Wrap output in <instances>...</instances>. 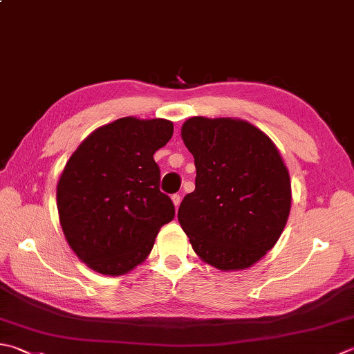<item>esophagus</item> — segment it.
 <instances>
[{"mask_svg":"<svg viewBox=\"0 0 354 354\" xmlns=\"http://www.w3.org/2000/svg\"><path fill=\"white\" fill-rule=\"evenodd\" d=\"M171 203L175 204V207H176V209H178L179 204H181V196H179L178 193H175V195H171Z\"/></svg>","mask_w":354,"mask_h":354,"instance_id":"esophagus-1","label":"esophagus"}]
</instances>
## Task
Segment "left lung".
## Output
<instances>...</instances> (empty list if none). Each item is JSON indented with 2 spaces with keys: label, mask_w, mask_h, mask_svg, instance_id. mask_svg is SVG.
I'll return each mask as SVG.
<instances>
[{
  "label": "left lung",
  "mask_w": 354,
  "mask_h": 354,
  "mask_svg": "<svg viewBox=\"0 0 354 354\" xmlns=\"http://www.w3.org/2000/svg\"><path fill=\"white\" fill-rule=\"evenodd\" d=\"M181 136L195 158V192L178 221L193 250L218 270H244L278 242L292 207L279 150L250 122L193 116Z\"/></svg>",
  "instance_id": "left-lung-1"
}]
</instances>
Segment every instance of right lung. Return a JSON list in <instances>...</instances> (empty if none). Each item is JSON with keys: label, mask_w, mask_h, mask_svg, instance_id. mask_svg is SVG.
Masks as SVG:
<instances>
[{"label": "right lung", "mask_w": 354, "mask_h": 354, "mask_svg": "<svg viewBox=\"0 0 354 354\" xmlns=\"http://www.w3.org/2000/svg\"><path fill=\"white\" fill-rule=\"evenodd\" d=\"M171 135L173 122L162 118H120L92 131L67 161L57 185L59 223L72 250L95 272L129 273L175 218L153 159Z\"/></svg>", "instance_id": "1"}]
</instances>
